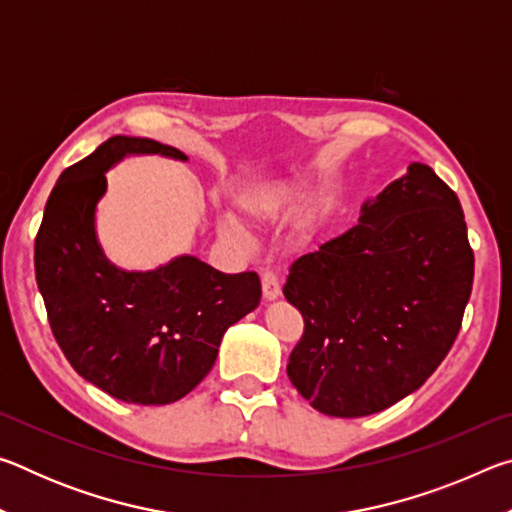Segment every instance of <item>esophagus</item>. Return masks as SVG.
I'll list each match as a JSON object with an SVG mask.
<instances>
[{
	"instance_id": "esophagus-1",
	"label": "esophagus",
	"mask_w": 512,
	"mask_h": 512,
	"mask_svg": "<svg viewBox=\"0 0 512 512\" xmlns=\"http://www.w3.org/2000/svg\"><path fill=\"white\" fill-rule=\"evenodd\" d=\"M262 293H264V300L280 298L282 287H280V280H277L275 273H271V271L262 273Z\"/></svg>"
}]
</instances>
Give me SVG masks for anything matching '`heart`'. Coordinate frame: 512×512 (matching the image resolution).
<instances>
[{
    "label": "heart",
    "instance_id": "b5f03b06",
    "mask_svg": "<svg viewBox=\"0 0 512 512\" xmlns=\"http://www.w3.org/2000/svg\"><path fill=\"white\" fill-rule=\"evenodd\" d=\"M241 210L250 221H262L275 214V194L271 192H255L241 198Z\"/></svg>",
    "mask_w": 512,
    "mask_h": 512
}]
</instances>
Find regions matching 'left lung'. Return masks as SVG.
<instances>
[{
  "mask_svg": "<svg viewBox=\"0 0 512 512\" xmlns=\"http://www.w3.org/2000/svg\"><path fill=\"white\" fill-rule=\"evenodd\" d=\"M472 280L458 196L413 162L363 205L354 228L291 264L282 291L305 320L291 384L334 418L388 409L452 350Z\"/></svg>",
  "mask_w": 512,
  "mask_h": 512,
  "instance_id": "obj_1",
  "label": "left lung"
}]
</instances>
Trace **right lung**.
<instances>
[{
  "label": "right lung",
  "instance_id": "1",
  "mask_svg": "<svg viewBox=\"0 0 512 512\" xmlns=\"http://www.w3.org/2000/svg\"><path fill=\"white\" fill-rule=\"evenodd\" d=\"M128 153L183 151L115 135L60 173L36 235V280L60 350L83 379L121 402L158 406L185 397L212 370L225 329L262 298L255 271L221 273L196 257L158 271L112 266L94 235L106 171Z\"/></svg>",
  "mask_w": 512,
  "mask_h": 512
}]
</instances>
